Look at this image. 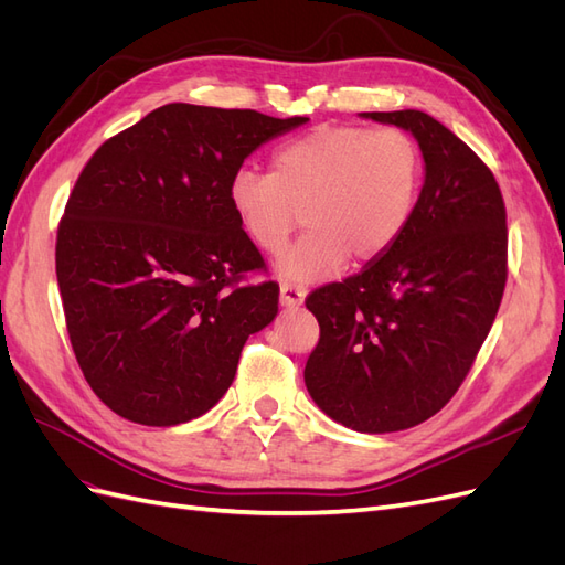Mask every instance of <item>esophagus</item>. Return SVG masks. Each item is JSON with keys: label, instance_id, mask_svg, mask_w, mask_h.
Returning <instances> with one entry per match:
<instances>
[{"label": "esophagus", "instance_id": "34e87169", "mask_svg": "<svg viewBox=\"0 0 565 565\" xmlns=\"http://www.w3.org/2000/svg\"><path fill=\"white\" fill-rule=\"evenodd\" d=\"M306 299V289L295 282H282L280 285V303L287 306V309H295V306H301Z\"/></svg>", "mask_w": 565, "mask_h": 565}]
</instances>
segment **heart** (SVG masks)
Returning a JSON list of instances; mask_svg holds the SVG:
<instances>
[{"instance_id":"1","label":"heart","mask_w":565,"mask_h":565,"mask_svg":"<svg viewBox=\"0 0 565 565\" xmlns=\"http://www.w3.org/2000/svg\"><path fill=\"white\" fill-rule=\"evenodd\" d=\"M424 179L417 141L403 129L322 125L273 152L270 172L241 169L228 202L249 241L273 254L303 218L309 231L280 254L292 280H318L349 259L372 262L413 221Z\"/></svg>"}]
</instances>
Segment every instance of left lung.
<instances>
[{
	"mask_svg": "<svg viewBox=\"0 0 565 565\" xmlns=\"http://www.w3.org/2000/svg\"><path fill=\"white\" fill-rule=\"evenodd\" d=\"M361 117L415 136L424 183L396 245L306 299L320 341L303 382L334 422L391 434L434 417L483 347L507 282V212L490 169L431 115Z\"/></svg>",
	"mask_w": 565,
	"mask_h": 565,
	"instance_id": "1",
	"label": "left lung"
}]
</instances>
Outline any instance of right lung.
<instances>
[{
	"label": "right lung",
	"mask_w": 565,
	"mask_h": 565,
	"mask_svg": "<svg viewBox=\"0 0 565 565\" xmlns=\"http://www.w3.org/2000/svg\"><path fill=\"white\" fill-rule=\"evenodd\" d=\"M309 117L169 104L100 146L65 204L56 278L77 363L113 413L177 426L212 409L278 285L228 202L256 148Z\"/></svg>",
	"instance_id": "obj_1"
}]
</instances>
